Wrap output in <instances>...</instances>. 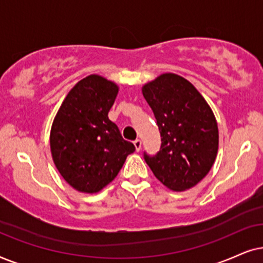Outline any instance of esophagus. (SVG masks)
Masks as SVG:
<instances>
[{
  "instance_id": "1",
  "label": "esophagus",
  "mask_w": 263,
  "mask_h": 263,
  "mask_svg": "<svg viewBox=\"0 0 263 263\" xmlns=\"http://www.w3.org/2000/svg\"><path fill=\"white\" fill-rule=\"evenodd\" d=\"M134 144L136 146V150L139 152V150H141V148H142V141H141V139H136V141L134 142Z\"/></svg>"
}]
</instances>
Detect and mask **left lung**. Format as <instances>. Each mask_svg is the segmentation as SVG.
<instances>
[{
    "instance_id": "obj_1",
    "label": "left lung",
    "mask_w": 263,
    "mask_h": 263,
    "mask_svg": "<svg viewBox=\"0 0 263 263\" xmlns=\"http://www.w3.org/2000/svg\"><path fill=\"white\" fill-rule=\"evenodd\" d=\"M161 136L160 152L143 157L154 176L174 191L187 190L207 176L219 146L211 107L190 82L166 73L143 86Z\"/></svg>"
}]
</instances>
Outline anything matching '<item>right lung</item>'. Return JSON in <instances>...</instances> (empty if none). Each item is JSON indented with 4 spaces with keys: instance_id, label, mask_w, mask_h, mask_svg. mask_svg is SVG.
<instances>
[{
    "instance_id": "obj_1",
    "label": "right lung",
    "mask_w": 263,
    "mask_h": 263,
    "mask_svg": "<svg viewBox=\"0 0 263 263\" xmlns=\"http://www.w3.org/2000/svg\"><path fill=\"white\" fill-rule=\"evenodd\" d=\"M117 95L114 83L96 74L86 77L69 91L52 122V160L64 179L80 192L102 190L136 150L108 118Z\"/></svg>"
}]
</instances>
